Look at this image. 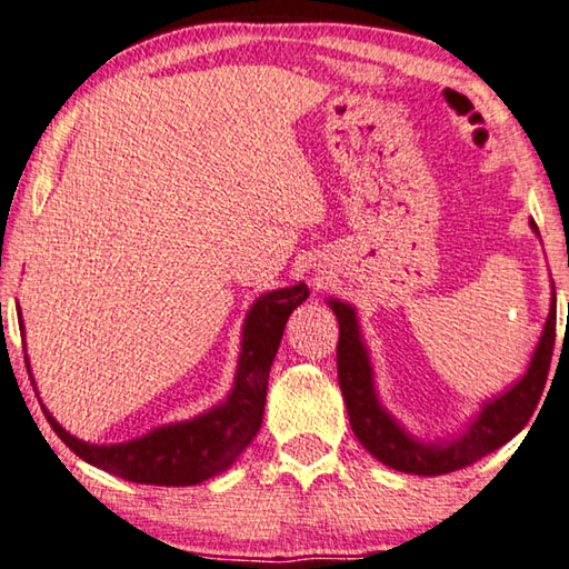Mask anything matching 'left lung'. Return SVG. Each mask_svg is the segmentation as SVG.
<instances>
[{
	"label": "left lung",
	"instance_id": "left-lung-1",
	"mask_svg": "<svg viewBox=\"0 0 569 569\" xmlns=\"http://www.w3.org/2000/svg\"><path fill=\"white\" fill-rule=\"evenodd\" d=\"M529 228L537 230L535 220ZM339 319V346H336V363H339V383L349 411V421L356 439L369 451L373 459L397 471L419 477L449 475L461 467L475 465L477 459L492 455L495 449L505 447L509 439L525 429L532 417L535 407L542 397L547 371H550L552 349H555V321H557V298L552 286L550 313H547L545 329L535 346L532 359L527 371L512 387L502 393L487 399L465 429L455 437H441L431 441H421L411 437L393 413L379 401L377 383H373V366L369 349L363 343V333L359 326V316L351 303L339 298L326 301Z\"/></svg>",
	"mask_w": 569,
	"mask_h": 569
}]
</instances>
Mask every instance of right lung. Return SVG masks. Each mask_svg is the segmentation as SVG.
Returning a JSON list of instances; mask_svg holds the SVG:
<instances>
[{
	"mask_svg": "<svg viewBox=\"0 0 569 569\" xmlns=\"http://www.w3.org/2000/svg\"><path fill=\"white\" fill-rule=\"evenodd\" d=\"M306 298L308 286L303 281L256 298L243 321V333H240L233 389H230L226 401L216 403L213 409L198 413V417L166 423V427L152 429L138 439L122 441V445H90V441L72 437L42 403L44 417L57 431V437L77 457L92 467L110 471V475L134 481V485H200V481L226 471L256 439L263 421L268 371L273 366L288 316ZM19 329L24 333V323ZM27 371H30V361H27Z\"/></svg>",
	"mask_w": 569,
	"mask_h": 569,
	"instance_id": "right-lung-1",
	"label": "right lung"
}]
</instances>
